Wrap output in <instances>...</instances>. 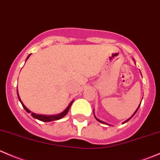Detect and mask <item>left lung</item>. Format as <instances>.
<instances>
[{"mask_svg":"<svg viewBox=\"0 0 160 160\" xmlns=\"http://www.w3.org/2000/svg\"><path fill=\"white\" fill-rule=\"evenodd\" d=\"M140 103H141V102H140ZM139 106H140V105H139ZM139 107H138V108L137 109V110H136V111H135V112H134V113H133V114H132V117H130V118H129V119H128V120H126V121H125V122H122V124H123V123H125V122H128V121H129V120H130V119H131V118H132V117H133V116H134V115H135V114H136V112H137L138 109H139ZM95 118H96V117H95ZM96 119H97V121H99V122H102V123H104V124H105V122H102V121H101V120H98V119H97V118H96Z\"/></svg>","mask_w":160,"mask_h":160,"instance_id":"1","label":"left lung"}]
</instances>
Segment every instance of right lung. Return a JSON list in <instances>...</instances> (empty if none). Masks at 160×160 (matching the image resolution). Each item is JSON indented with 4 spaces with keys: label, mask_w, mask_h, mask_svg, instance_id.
I'll return each mask as SVG.
<instances>
[{
    "label": "right lung",
    "mask_w": 160,
    "mask_h": 160,
    "mask_svg": "<svg viewBox=\"0 0 160 160\" xmlns=\"http://www.w3.org/2000/svg\"><path fill=\"white\" fill-rule=\"evenodd\" d=\"M30 55H31V54H30ZM30 55H29V56L28 57V58H27V60H28V59L29 58ZM18 98H19V100H20V101H21V104H22L23 107V108H24V110H26L27 112H31V111H30L29 110H28V109L27 108V107H25V106L23 105V104L22 101H21V99H20L19 95H18ZM73 101H71V102H70V104H69L68 107H67L66 110H65L64 111H63V112H62L61 113L58 114V115H54V116L39 115V114H36V113H33V112H31V116H32V117H33V118L38 119V120H40V121H43V122H50V121H53V120H60V119L63 118V117H64L65 116L67 115V112H68L69 110H70V106H71V104L73 103Z\"/></svg>",
    "instance_id": "obj_1"
}]
</instances>
